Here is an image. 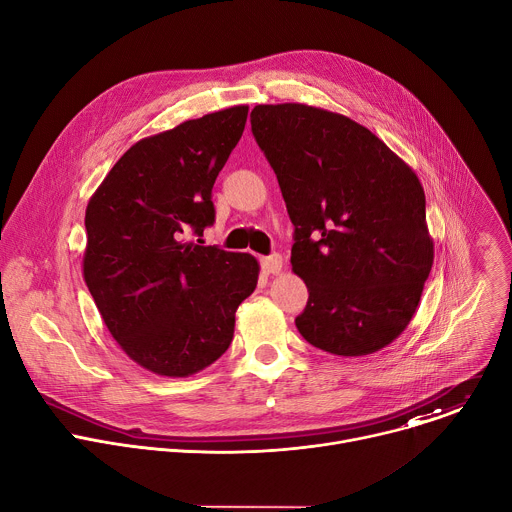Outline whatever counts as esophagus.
<instances>
[{"label":"esophagus","instance_id":"esophagus-1","mask_svg":"<svg viewBox=\"0 0 512 512\" xmlns=\"http://www.w3.org/2000/svg\"><path fill=\"white\" fill-rule=\"evenodd\" d=\"M261 267L267 275H277L283 271V261L279 255H271V257H263L261 259Z\"/></svg>","mask_w":512,"mask_h":512}]
</instances>
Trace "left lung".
Here are the masks:
<instances>
[{
  "label": "left lung",
  "mask_w": 512,
  "mask_h": 512,
  "mask_svg": "<svg viewBox=\"0 0 512 512\" xmlns=\"http://www.w3.org/2000/svg\"><path fill=\"white\" fill-rule=\"evenodd\" d=\"M251 129L296 227L291 271L310 291L300 334L336 356L389 346L433 265L417 174L371 129L322 107L257 105Z\"/></svg>",
  "instance_id": "obj_1"
}]
</instances>
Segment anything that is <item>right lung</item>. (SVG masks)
I'll return each mask as SVG.
<instances>
[{"mask_svg":"<svg viewBox=\"0 0 512 512\" xmlns=\"http://www.w3.org/2000/svg\"><path fill=\"white\" fill-rule=\"evenodd\" d=\"M247 105L143 137L93 192L83 277L121 350L160 377L184 379L221 358L259 261L186 241L214 223V180L239 143Z\"/></svg>","mask_w":512,"mask_h":512,"instance_id":"1","label":"right lung"}]
</instances>
